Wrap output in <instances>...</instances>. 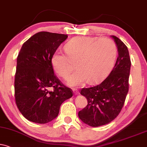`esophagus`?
<instances>
[{
    "label": "esophagus",
    "instance_id": "obj_1",
    "mask_svg": "<svg viewBox=\"0 0 147 147\" xmlns=\"http://www.w3.org/2000/svg\"><path fill=\"white\" fill-rule=\"evenodd\" d=\"M73 91H74V94H75V95H78V94L79 93L78 90L77 89H76V88H73Z\"/></svg>",
    "mask_w": 147,
    "mask_h": 147
}]
</instances>
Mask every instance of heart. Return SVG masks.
I'll return each instance as SVG.
<instances>
[{"instance_id": "1", "label": "heart", "mask_w": 147, "mask_h": 147, "mask_svg": "<svg viewBox=\"0 0 147 147\" xmlns=\"http://www.w3.org/2000/svg\"><path fill=\"white\" fill-rule=\"evenodd\" d=\"M65 50L68 57L55 52L51 64L58 76L67 79L74 68L71 62L76 63L77 71L67 81L71 86L100 81L112 69L117 54L115 43L108 38L77 37L67 43Z\"/></svg>"}]
</instances>
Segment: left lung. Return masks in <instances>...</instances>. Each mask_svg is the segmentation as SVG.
<instances>
[{
    "label": "left lung",
    "instance_id": "8db88e82",
    "mask_svg": "<svg viewBox=\"0 0 147 147\" xmlns=\"http://www.w3.org/2000/svg\"><path fill=\"white\" fill-rule=\"evenodd\" d=\"M118 49V58L115 67L101 84L83 88L80 94L87 99V106L79 111L82 122L91 127L104 125L119 115L129 90L131 67L127 47L121 39L112 35Z\"/></svg>",
    "mask_w": 147,
    "mask_h": 147
}]
</instances>
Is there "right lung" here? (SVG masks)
<instances>
[{"instance_id": "right-lung-1", "label": "right lung", "mask_w": 147, "mask_h": 147, "mask_svg": "<svg viewBox=\"0 0 147 147\" xmlns=\"http://www.w3.org/2000/svg\"><path fill=\"white\" fill-rule=\"evenodd\" d=\"M67 38L64 34L39 32L22 46L17 58L15 99L28 121L50 122L59 115L63 101L73 96L72 90L54 74L51 64L52 54Z\"/></svg>"}]
</instances>
